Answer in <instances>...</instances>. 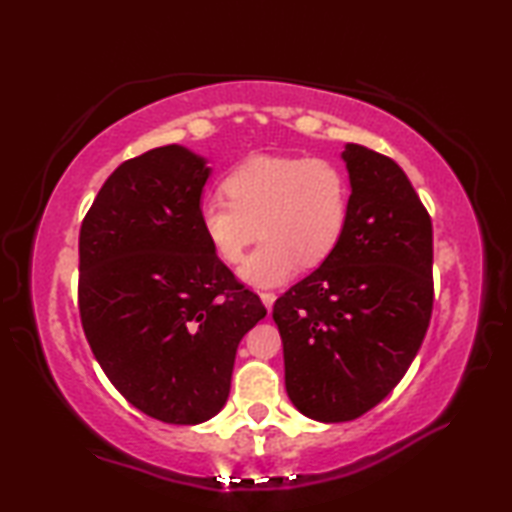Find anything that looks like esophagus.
<instances>
[{
    "mask_svg": "<svg viewBox=\"0 0 512 512\" xmlns=\"http://www.w3.org/2000/svg\"><path fill=\"white\" fill-rule=\"evenodd\" d=\"M259 298H262L264 307H266L268 311L273 309V305H275V293H271V291H264V293H259Z\"/></svg>",
    "mask_w": 512,
    "mask_h": 512,
    "instance_id": "esophagus-1",
    "label": "esophagus"
}]
</instances>
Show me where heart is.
Instances as JSON below:
<instances>
[{"mask_svg":"<svg viewBox=\"0 0 512 512\" xmlns=\"http://www.w3.org/2000/svg\"><path fill=\"white\" fill-rule=\"evenodd\" d=\"M223 192L228 201L207 198L198 221L225 264H239L262 235L239 271L250 287H280L302 264H323L348 230L350 180L334 162L255 155L228 173Z\"/></svg>","mask_w":512,"mask_h":512,"instance_id":"heart-1","label":"heart"}]
</instances>
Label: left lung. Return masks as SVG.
Instances as JSON below:
<instances>
[{
  "label": "left lung",
  "mask_w": 512,
  "mask_h": 512,
  "mask_svg": "<svg viewBox=\"0 0 512 512\" xmlns=\"http://www.w3.org/2000/svg\"><path fill=\"white\" fill-rule=\"evenodd\" d=\"M350 178L345 237L275 300L284 386L318 422L359 418L400 384L433 307V232L395 160L361 144L341 153Z\"/></svg>",
  "instance_id": "left-lung-1"
}]
</instances>
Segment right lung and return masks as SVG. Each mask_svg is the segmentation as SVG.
I'll use <instances>...</instances> for the list:
<instances>
[{
  "instance_id": "obj_1",
  "label": "right lung",
  "mask_w": 512,
  "mask_h": 512,
  "mask_svg": "<svg viewBox=\"0 0 512 512\" xmlns=\"http://www.w3.org/2000/svg\"><path fill=\"white\" fill-rule=\"evenodd\" d=\"M210 173L180 144L126 160L79 237V309L94 357L135 409L169 424L223 409L239 343L266 316L203 237Z\"/></svg>"
}]
</instances>
